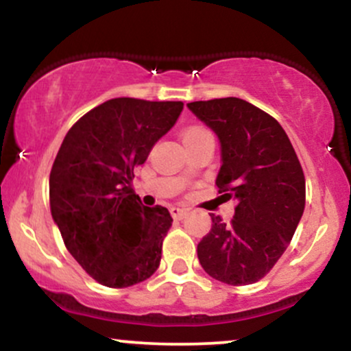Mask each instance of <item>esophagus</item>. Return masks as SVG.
<instances>
[{
  "instance_id": "34e87169",
  "label": "esophagus",
  "mask_w": 351,
  "mask_h": 351,
  "mask_svg": "<svg viewBox=\"0 0 351 351\" xmlns=\"http://www.w3.org/2000/svg\"><path fill=\"white\" fill-rule=\"evenodd\" d=\"M173 219H181V217H184V215H186V209L183 208H171L170 209Z\"/></svg>"
}]
</instances>
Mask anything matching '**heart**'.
<instances>
[{
	"label": "heart",
	"mask_w": 351,
	"mask_h": 351,
	"mask_svg": "<svg viewBox=\"0 0 351 351\" xmlns=\"http://www.w3.org/2000/svg\"><path fill=\"white\" fill-rule=\"evenodd\" d=\"M204 128L201 127H191V128H186V130L183 132V138H188V136H193V135H199V134H204Z\"/></svg>",
	"instance_id": "b5f03b06"
}]
</instances>
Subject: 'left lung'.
Returning <instances> with one entry per match:
<instances>
[{"label":"left lung","instance_id":"1","mask_svg":"<svg viewBox=\"0 0 351 351\" xmlns=\"http://www.w3.org/2000/svg\"><path fill=\"white\" fill-rule=\"evenodd\" d=\"M186 107L219 140L216 186L237 201L231 223L209 215L213 226L198 244L199 264L224 284H254L280 259L304 215L300 162L280 123L243 99Z\"/></svg>","mask_w":351,"mask_h":351}]
</instances>
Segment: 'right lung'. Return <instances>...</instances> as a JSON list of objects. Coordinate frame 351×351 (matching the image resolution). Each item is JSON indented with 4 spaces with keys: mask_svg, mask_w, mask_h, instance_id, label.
Segmentation results:
<instances>
[{
    "mask_svg": "<svg viewBox=\"0 0 351 351\" xmlns=\"http://www.w3.org/2000/svg\"><path fill=\"white\" fill-rule=\"evenodd\" d=\"M183 102L119 97L72 125L49 176L51 213L67 251L102 285L130 287L158 269L173 217L143 206L134 168L176 123Z\"/></svg>",
    "mask_w": 351,
    "mask_h": 351,
    "instance_id": "add662e5",
    "label": "right lung"
}]
</instances>
